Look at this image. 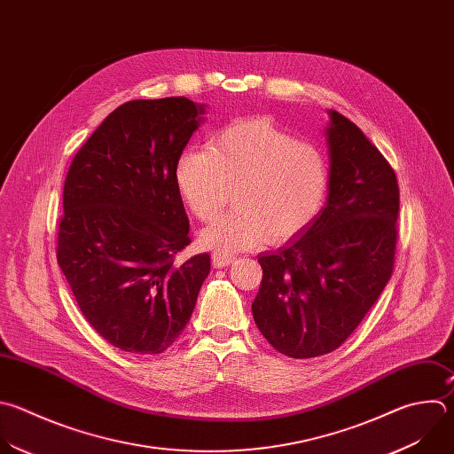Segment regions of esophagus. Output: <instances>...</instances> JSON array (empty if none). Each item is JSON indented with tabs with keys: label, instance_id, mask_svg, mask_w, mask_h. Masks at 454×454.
<instances>
[{
	"label": "esophagus",
	"instance_id": "esophagus-1",
	"mask_svg": "<svg viewBox=\"0 0 454 454\" xmlns=\"http://www.w3.org/2000/svg\"><path fill=\"white\" fill-rule=\"evenodd\" d=\"M235 262V254H230V253H221V251H215L212 254V265L214 267H226L230 263Z\"/></svg>",
	"mask_w": 454,
	"mask_h": 454
}]
</instances>
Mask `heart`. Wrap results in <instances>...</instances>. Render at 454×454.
Segmentation results:
<instances>
[{"label":"heart","instance_id":"b5f03b06","mask_svg":"<svg viewBox=\"0 0 454 454\" xmlns=\"http://www.w3.org/2000/svg\"><path fill=\"white\" fill-rule=\"evenodd\" d=\"M175 180L182 200L207 223L219 215L235 187L237 208L200 235L205 247L230 253L303 231L325 203L330 171L319 145L256 117L226 126L208 149H184Z\"/></svg>","mask_w":454,"mask_h":454}]
</instances>
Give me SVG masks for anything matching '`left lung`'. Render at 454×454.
I'll list each match as a JSON object with an SVG mask.
<instances>
[{
  "mask_svg": "<svg viewBox=\"0 0 454 454\" xmlns=\"http://www.w3.org/2000/svg\"><path fill=\"white\" fill-rule=\"evenodd\" d=\"M328 115L326 205L283 247L258 254L263 276L253 319L267 342L290 358L342 346L394 269L395 173L355 122L335 110Z\"/></svg>",
  "mask_w": 454,
  "mask_h": 454,
  "instance_id": "left-lung-1",
  "label": "left lung"
}]
</instances>
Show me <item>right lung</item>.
I'll list each match as a JSON object with an SVG mask.
<instances>
[{
	"instance_id": "obj_1",
	"label": "right lung",
	"mask_w": 454,
	"mask_h": 454,
	"mask_svg": "<svg viewBox=\"0 0 454 454\" xmlns=\"http://www.w3.org/2000/svg\"><path fill=\"white\" fill-rule=\"evenodd\" d=\"M203 114L184 96L128 101L71 162L57 260L85 319L121 351L164 353L210 272L208 253L176 262L191 239L175 166Z\"/></svg>"
}]
</instances>
